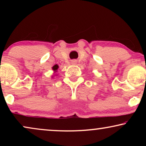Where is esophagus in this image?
<instances>
[{"instance_id": "obj_1", "label": "esophagus", "mask_w": 146, "mask_h": 146, "mask_svg": "<svg viewBox=\"0 0 146 146\" xmlns=\"http://www.w3.org/2000/svg\"><path fill=\"white\" fill-rule=\"evenodd\" d=\"M71 64H77V60H71Z\"/></svg>"}]
</instances>
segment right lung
I'll use <instances>...</instances> for the list:
<instances>
[{"instance_id":"obj_1","label":"right lung","mask_w":146,"mask_h":146,"mask_svg":"<svg viewBox=\"0 0 146 146\" xmlns=\"http://www.w3.org/2000/svg\"><path fill=\"white\" fill-rule=\"evenodd\" d=\"M58 66L57 64L54 66L52 67V70H53V71H54V73L56 72L57 70H58ZM52 77H53V76H52Z\"/></svg>"}]
</instances>
